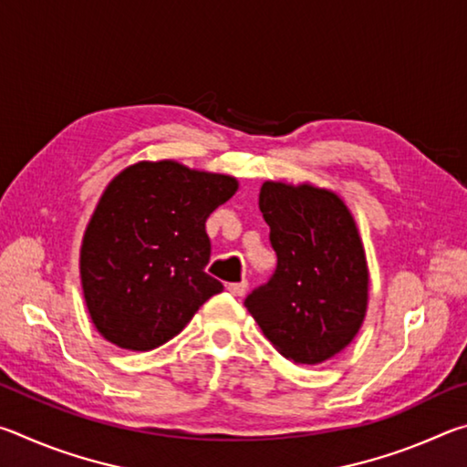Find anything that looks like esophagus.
<instances>
[{"label":"esophagus","instance_id":"esophagus-1","mask_svg":"<svg viewBox=\"0 0 467 467\" xmlns=\"http://www.w3.org/2000/svg\"><path fill=\"white\" fill-rule=\"evenodd\" d=\"M247 286H249V284H247V280H241V282H234V284H228V292H231V295L233 296H243L244 295V292H247Z\"/></svg>","mask_w":467,"mask_h":467}]
</instances>
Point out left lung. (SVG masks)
<instances>
[{
    "label": "left lung",
    "mask_w": 467,
    "mask_h": 467,
    "mask_svg": "<svg viewBox=\"0 0 467 467\" xmlns=\"http://www.w3.org/2000/svg\"><path fill=\"white\" fill-rule=\"evenodd\" d=\"M259 210L278 265L244 306L284 358L319 365L365 321L368 267L357 223L334 192L309 183L265 181Z\"/></svg>",
    "instance_id": "8db88e82"
}]
</instances>
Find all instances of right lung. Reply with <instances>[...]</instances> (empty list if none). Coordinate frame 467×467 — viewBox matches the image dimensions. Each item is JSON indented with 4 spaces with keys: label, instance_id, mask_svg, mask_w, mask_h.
I'll return each instance as SVG.
<instances>
[{
    "label": "right lung",
    "instance_id": "right-lung-1",
    "mask_svg": "<svg viewBox=\"0 0 467 467\" xmlns=\"http://www.w3.org/2000/svg\"><path fill=\"white\" fill-rule=\"evenodd\" d=\"M236 189L234 177L175 161L131 164L110 181L80 251L84 300L102 337L152 350L223 292V282L205 274V220Z\"/></svg>",
    "mask_w": 467,
    "mask_h": 467
}]
</instances>
